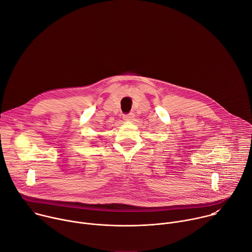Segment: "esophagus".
I'll use <instances>...</instances> for the list:
<instances>
[{
	"label": "esophagus",
	"mask_w": 252,
	"mask_h": 252,
	"mask_svg": "<svg viewBox=\"0 0 252 252\" xmlns=\"http://www.w3.org/2000/svg\"><path fill=\"white\" fill-rule=\"evenodd\" d=\"M124 120L125 121H127V122H130V121H132L133 119H134V115L132 114V113H130V114H126V115H124Z\"/></svg>",
	"instance_id": "esophagus-1"
}]
</instances>
